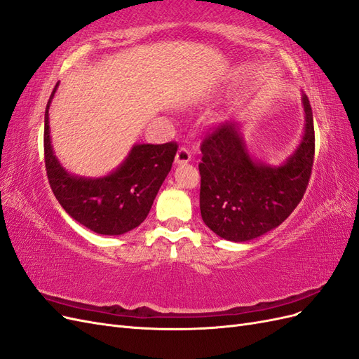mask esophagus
Wrapping results in <instances>:
<instances>
[{
    "mask_svg": "<svg viewBox=\"0 0 359 359\" xmlns=\"http://www.w3.org/2000/svg\"><path fill=\"white\" fill-rule=\"evenodd\" d=\"M190 160H191V153H190V151L187 148L181 147L178 149L177 156H175V163H177V165H186V163H189Z\"/></svg>",
    "mask_w": 359,
    "mask_h": 359,
    "instance_id": "esophagus-1",
    "label": "esophagus"
}]
</instances>
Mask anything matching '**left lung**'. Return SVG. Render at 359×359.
I'll use <instances>...</instances> for the list:
<instances>
[{
  "label": "left lung",
  "instance_id": "obj_1",
  "mask_svg": "<svg viewBox=\"0 0 359 359\" xmlns=\"http://www.w3.org/2000/svg\"><path fill=\"white\" fill-rule=\"evenodd\" d=\"M304 135L280 166L253 158L238 123L217 127L202 140L201 214L227 241L244 243L283 223L309 186L314 157L311 106L302 94Z\"/></svg>",
  "mask_w": 359,
  "mask_h": 359
}]
</instances>
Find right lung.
<instances>
[{"label":"right lung","mask_w":359,"mask_h":359,"mask_svg":"<svg viewBox=\"0 0 359 359\" xmlns=\"http://www.w3.org/2000/svg\"><path fill=\"white\" fill-rule=\"evenodd\" d=\"M45 112V165L50 189L73 220L100 235H123L142 223L170 172L177 144H135L115 170L100 178L78 177L61 166L52 148L49 106Z\"/></svg>","instance_id":"add662e5"}]
</instances>
